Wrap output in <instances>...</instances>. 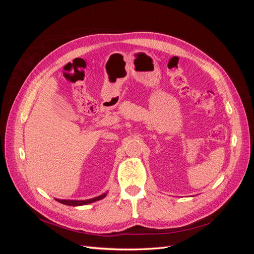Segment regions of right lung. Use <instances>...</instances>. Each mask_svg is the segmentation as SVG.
<instances>
[{
	"label": "right lung",
	"instance_id": "1",
	"mask_svg": "<svg viewBox=\"0 0 254 254\" xmlns=\"http://www.w3.org/2000/svg\"><path fill=\"white\" fill-rule=\"evenodd\" d=\"M108 193V191H107ZM107 193H104L102 195H99L97 197H94V198H91V199H86V200H67V199H57L55 198L56 200L60 203L63 204H65V205H71V206H78V205H86V204H89V203H92V202H95V201H98L101 200V199L105 198L107 196Z\"/></svg>",
	"mask_w": 254,
	"mask_h": 254
}]
</instances>
